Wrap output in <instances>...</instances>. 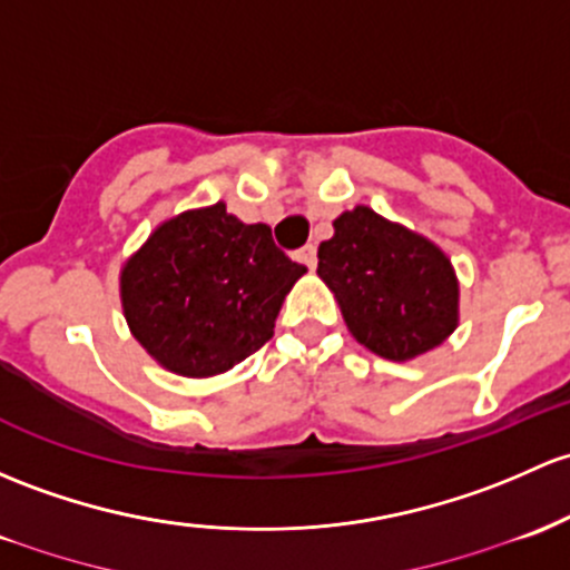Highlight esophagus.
Wrapping results in <instances>:
<instances>
[{
  "label": "esophagus",
  "mask_w": 570,
  "mask_h": 570,
  "mask_svg": "<svg viewBox=\"0 0 570 570\" xmlns=\"http://www.w3.org/2000/svg\"><path fill=\"white\" fill-rule=\"evenodd\" d=\"M297 259H301L305 267L314 269L316 267V245H303V248L297 250Z\"/></svg>",
  "instance_id": "1"
}]
</instances>
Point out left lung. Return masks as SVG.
Returning <instances> with one entry per match:
<instances>
[{"instance_id": "8db88e82", "label": "left lung", "mask_w": 570, "mask_h": 570, "mask_svg": "<svg viewBox=\"0 0 570 570\" xmlns=\"http://www.w3.org/2000/svg\"><path fill=\"white\" fill-rule=\"evenodd\" d=\"M333 226L316 273L363 346L387 361H410L456 331V275L434 243L368 207L344 213Z\"/></svg>"}]
</instances>
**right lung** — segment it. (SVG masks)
<instances>
[{
	"label": "right lung",
	"instance_id": "right-lung-1",
	"mask_svg": "<svg viewBox=\"0 0 570 570\" xmlns=\"http://www.w3.org/2000/svg\"><path fill=\"white\" fill-rule=\"evenodd\" d=\"M305 273L267 224L224 205L166 220L122 269V308L149 355L183 376H213L273 338L286 292Z\"/></svg>",
	"mask_w": 570,
	"mask_h": 570
}]
</instances>
